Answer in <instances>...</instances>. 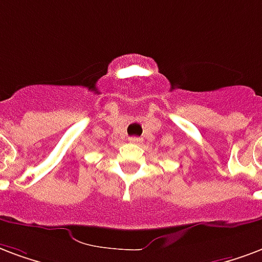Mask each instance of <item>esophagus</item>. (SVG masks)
I'll return each mask as SVG.
<instances>
[{
    "instance_id": "esophagus-1",
    "label": "esophagus",
    "mask_w": 262,
    "mask_h": 262,
    "mask_svg": "<svg viewBox=\"0 0 262 262\" xmlns=\"http://www.w3.org/2000/svg\"><path fill=\"white\" fill-rule=\"evenodd\" d=\"M129 141H130V143H133V144H141V143H143V140H141L140 137H130V139H129Z\"/></svg>"
}]
</instances>
